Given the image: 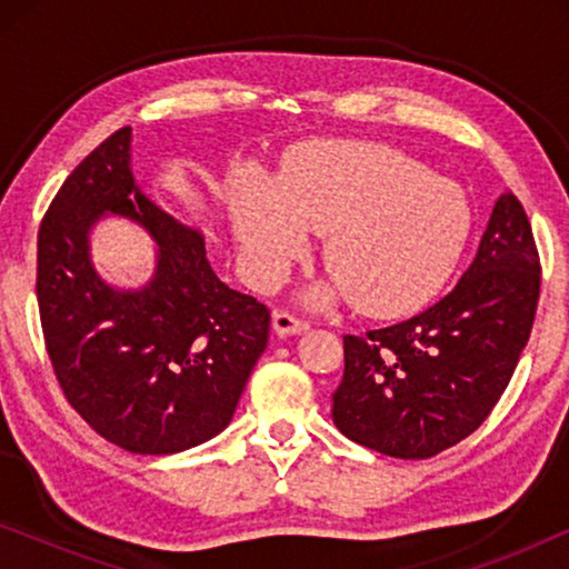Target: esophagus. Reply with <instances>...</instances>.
Instances as JSON below:
<instances>
[{
  "label": "esophagus",
  "instance_id": "1",
  "mask_svg": "<svg viewBox=\"0 0 569 569\" xmlns=\"http://www.w3.org/2000/svg\"><path fill=\"white\" fill-rule=\"evenodd\" d=\"M271 329H274L277 337H295V333L308 331V321L295 318L292 313H284V310H277V313L271 316Z\"/></svg>",
  "mask_w": 569,
  "mask_h": 569
}]
</instances>
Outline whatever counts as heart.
<instances>
[{
    "label": "heart",
    "mask_w": 569,
    "mask_h": 569,
    "mask_svg": "<svg viewBox=\"0 0 569 569\" xmlns=\"http://www.w3.org/2000/svg\"><path fill=\"white\" fill-rule=\"evenodd\" d=\"M230 220L246 271L259 287L282 282L323 238L333 274L306 292L310 306L355 298L368 316L393 318L430 302L448 282L471 232L453 183L386 144L318 142L284 162L277 181L243 173Z\"/></svg>",
    "instance_id": "heart-1"
}]
</instances>
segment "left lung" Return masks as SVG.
Masks as SVG:
<instances>
[{"label": "left lung", "mask_w": 569, "mask_h": 569, "mask_svg": "<svg viewBox=\"0 0 569 569\" xmlns=\"http://www.w3.org/2000/svg\"><path fill=\"white\" fill-rule=\"evenodd\" d=\"M541 267L520 201H495L461 282L409 321L345 337L331 417L378 453L438 456L477 430L516 372L539 302Z\"/></svg>", "instance_id": "8db88e82"}]
</instances>
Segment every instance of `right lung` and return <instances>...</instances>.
I'll use <instances>...</instances> for the list:
<instances>
[{"mask_svg": "<svg viewBox=\"0 0 569 569\" xmlns=\"http://www.w3.org/2000/svg\"><path fill=\"white\" fill-rule=\"evenodd\" d=\"M131 127L61 183L38 230V310L61 391L84 422L129 453L170 456L230 425L269 341V310L230 290L204 236L137 183ZM121 216L156 240L142 288H119L91 261V228Z\"/></svg>", "mask_w": 569, "mask_h": 569, "instance_id": "obj_1", "label": "right lung"}]
</instances>
